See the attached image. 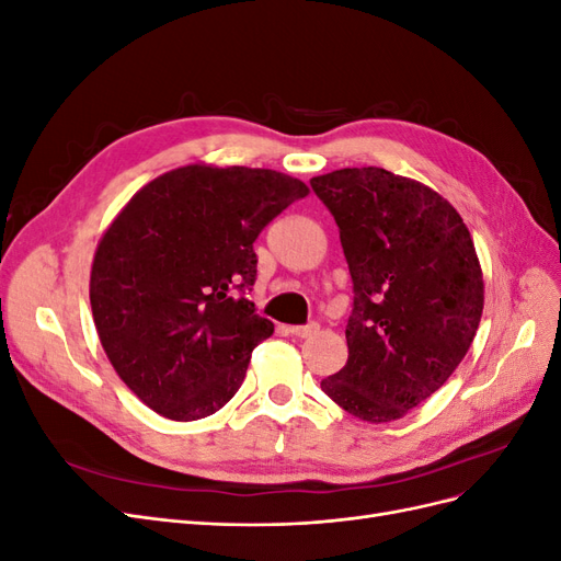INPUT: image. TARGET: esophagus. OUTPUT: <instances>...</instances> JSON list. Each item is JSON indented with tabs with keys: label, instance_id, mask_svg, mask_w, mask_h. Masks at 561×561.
I'll list each match as a JSON object with an SVG mask.
<instances>
[{
	"label": "esophagus",
	"instance_id": "34e87169",
	"mask_svg": "<svg viewBox=\"0 0 561 561\" xmlns=\"http://www.w3.org/2000/svg\"><path fill=\"white\" fill-rule=\"evenodd\" d=\"M320 328H318V322H309V325H293L290 328V334H295V336H299V339H304V336H311V334H316Z\"/></svg>",
	"mask_w": 561,
	"mask_h": 561
}]
</instances>
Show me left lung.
Here are the masks:
<instances>
[{"label":"left lung","instance_id":"1","mask_svg":"<svg viewBox=\"0 0 561 561\" xmlns=\"http://www.w3.org/2000/svg\"><path fill=\"white\" fill-rule=\"evenodd\" d=\"M311 186L353 280L348 360L320 388L363 421H396L451 377L480 328L470 231L437 192L383 168H342Z\"/></svg>","mask_w":561,"mask_h":561}]
</instances>
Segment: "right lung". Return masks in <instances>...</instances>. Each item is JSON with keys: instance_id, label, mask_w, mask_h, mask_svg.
<instances>
[{"instance_id": "add662e5", "label": "right lung", "mask_w": 561, "mask_h": 561, "mask_svg": "<svg viewBox=\"0 0 561 561\" xmlns=\"http://www.w3.org/2000/svg\"><path fill=\"white\" fill-rule=\"evenodd\" d=\"M309 186L264 168L184 165L130 198L100 241L91 309L116 375L173 421L210 416L274 325L248 299L252 243Z\"/></svg>"}]
</instances>
